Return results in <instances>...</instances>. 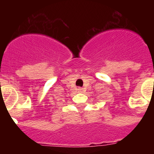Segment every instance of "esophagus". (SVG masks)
Wrapping results in <instances>:
<instances>
[{"label": "esophagus", "instance_id": "esophagus-1", "mask_svg": "<svg viewBox=\"0 0 154 154\" xmlns=\"http://www.w3.org/2000/svg\"><path fill=\"white\" fill-rule=\"evenodd\" d=\"M82 89H82V88H79V92H82Z\"/></svg>", "mask_w": 154, "mask_h": 154}]
</instances>
